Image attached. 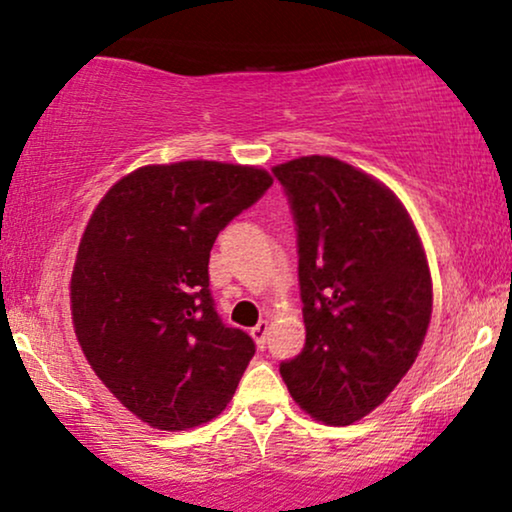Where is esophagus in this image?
Segmentation results:
<instances>
[{"label":"esophagus","instance_id":"esophagus-1","mask_svg":"<svg viewBox=\"0 0 512 512\" xmlns=\"http://www.w3.org/2000/svg\"><path fill=\"white\" fill-rule=\"evenodd\" d=\"M267 333H269V323H267V321H260V323H257V326L250 331L252 340L257 342V347H260V349H264V345H267Z\"/></svg>","mask_w":512,"mask_h":512}]
</instances>
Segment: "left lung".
Here are the masks:
<instances>
[{"instance_id":"8db88e82","label":"left lung","mask_w":512,"mask_h":512,"mask_svg":"<svg viewBox=\"0 0 512 512\" xmlns=\"http://www.w3.org/2000/svg\"><path fill=\"white\" fill-rule=\"evenodd\" d=\"M297 231L307 328L281 361L300 409L349 425L390 397L430 326L432 281L409 212L387 186L328 155L276 165Z\"/></svg>"}]
</instances>
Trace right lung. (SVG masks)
Returning a JSON list of instances; mask_svg holds the SVG:
<instances>
[{
	"mask_svg": "<svg viewBox=\"0 0 512 512\" xmlns=\"http://www.w3.org/2000/svg\"><path fill=\"white\" fill-rule=\"evenodd\" d=\"M264 170L184 160L139 167L96 205L70 278L89 366L134 416L186 430L226 409L255 342L219 319L210 250L271 186Z\"/></svg>",
	"mask_w": 512,
	"mask_h": 512,
	"instance_id": "obj_1",
	"label": "right lung"
}]
</instances>
